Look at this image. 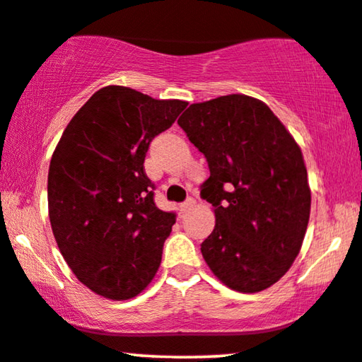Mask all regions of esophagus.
<instances>
[{
	"instance_id": "34e87169",
	"label": "esophagus",
	"mask_w": 362,
	"mask_h": 362,
	"mask_svg": "<svg viewBox=\"0 0 362 362\" xmlns=\"http://www.w3.org/2000/svg\"><path fill=\"white\" fill-rule=\"evenodd\" d=\"M195 205H197V202L193 200V198H188V200H185V202H183L182 205H180V211H182V213H187V211H190L192 208L195 206Z\"/></svg>"
}]
</instances>
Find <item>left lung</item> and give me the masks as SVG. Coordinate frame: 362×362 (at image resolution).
<instances>
[{
    "label": "left lung",
    "mask_w": 362,
    "mask_h": 362,
    "mask_svg": "<svg viewBox=\"0 0 362 362\" xmlns=\"http://www.w3.org/2000/svg\"><path fill=\"white\" fill-rule=\"evenodd\" d=\"M177 123L210 167L200 193L216 223L202 243L203 259L236 292L269 288L293 264L308 226L302 149L271 108L247 95L193 103Z\"/></svg>",
    "instance_id": "1"
}]
</instances>
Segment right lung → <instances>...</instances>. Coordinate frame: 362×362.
<instances>
[{"mask_svg": "<svg viewBox=\"0 0 362 362\" xmlns=\"http://www.w3.org/2000/svg\"><path fill=\"white\" fill-rule=\"evenodd\" d=\"M187 105L105 86L75 113L55 147L50 226L72 272L101 297H136L160 266L175 213L156 206L144 159L151 141Z\"/></svg>", "mask_w": 362, "mask_h": 362, "instance_id": "add662e5", "label": "right lung"}]
</instances>
